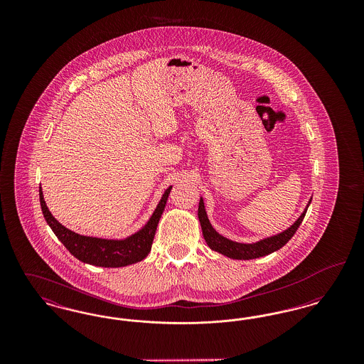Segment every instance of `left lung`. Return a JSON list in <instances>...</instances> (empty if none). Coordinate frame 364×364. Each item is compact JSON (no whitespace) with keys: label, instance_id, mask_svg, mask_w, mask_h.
I'll return each mask as SVG.
<instances>
[{"label":"left lung","instance_id":"1","mask_svg":"<svg viewBox=\"0 0 364 364\" xmlns=\"http://www.w3.org/2000/svg\"><path fill=\"white\" fill-rule=\"evenodd\" d=\"M310 203H311V199H310L307 208H304V211L301 213V215L294 221V225L289 226L287 230L278 233L276 236H272V237H267V239H263V240L252 242V244L232 242L224 236H221L210 224L208 213H206V208H205V203H203L202 198H200V202H199L198 217H199V223L202 226L203 237H205V240H206L208 247L211 250L225 255L228 258H232V259H255V258H260V257H264V255H269V254L277 251L292 239L297 228L301 224Z\"/></svg>","mask_w":364,"mask_h":364}]
</instances>
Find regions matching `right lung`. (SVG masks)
Returning a JSON list of instances; mask_svg holds the SVG:
<instances>
[{
    "mask_svg": "<svg viewBox=\"0 0 364 364\" xmlns=\"http://www.w3.org/2000/svg\"><path fill=\"white\" fill-rule=\"evenodd\" d=\"M171 190L172 187H169L164 192L158 206L154 210L153 215L150 217V220L147 221V224L136 233L122 240L90 237V236L75 233L68 228L61 225L53 217L52 213L46 206L41 187H39V200H41V208L46 223L52 228L57 239L65 245V248L75 258H77L83 263L100 266V267H122V266L140 262L149 255L154 236H156V226L165 210V205Z\"/></svg>",
    "mask_w": 364,
    "mask_h": 364,
    "instance_id": "add662e5",
    "label": "right lung"
}]
</instances>
